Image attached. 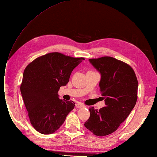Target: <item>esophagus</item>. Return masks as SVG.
<instances>
[{
    "mask_svg": "<svg viewBox=\"0 0 157 157\" xmlns=\"http://www.w3.org/2000/svg\"><path fill=\"white\" fill-rule=\"evenodd\" d=\"M85 107V105L83 104L81 102H77L76 104H75V108H83Z\"/></svg>",
    "mask_w": 157,
    "mask_h": 157,
    "instance_id": "34e87169",
    "label": "esophagus"
}]
</instances>
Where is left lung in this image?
Instances as JSON below:
<instances>
[{"label":"left lung","instance_id":"obj_1","mask_svg":"<svg viewBox=\"0 0 157 157\" xmlns=\"http://www.w3.org/2000/svg\"><path fill=\"white\" fill-rule=\"evenodd\" d=\"M101 74L100 90L105 107H90V117L84 125L96 136L114 132L127 118L138 98V79L132 68L111 57L90 59Z\"/></svg>","mask_w":157,"mask_h":157}]
</instances>
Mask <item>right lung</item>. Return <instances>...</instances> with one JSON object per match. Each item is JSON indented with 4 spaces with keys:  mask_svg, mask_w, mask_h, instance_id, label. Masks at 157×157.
I'll return each instance as SVG.
<instances>
[{
    "mask_svg": "<svg viewBox=\"0 0 157 157\" xmlns=\"http://www.w3.org/2000/svg\"><path fill=\"white\" fill-rule=\"evenodd\" d=\"M83 60L53 52L36 58L25 68L20 90L31 123L40 133H54L74 108L73 101L60 99L58 91Z\"/></svg>",
    "mask_w": 157,
    "mask_h": 157,
    "instance_id": "1",
    "label": "right lung"
}]
</instances>
